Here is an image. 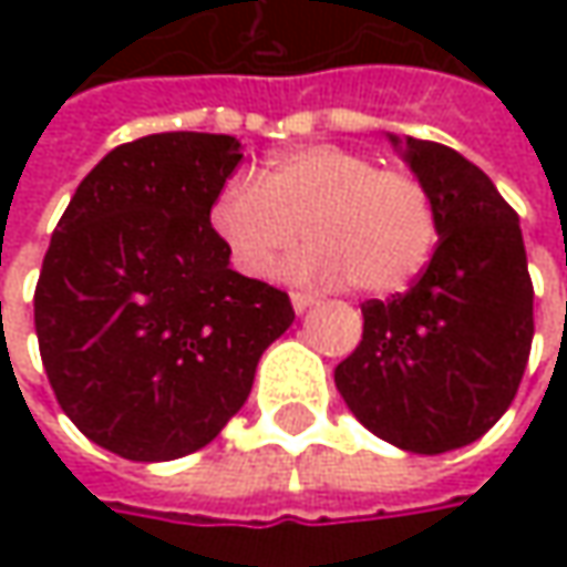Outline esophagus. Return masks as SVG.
Returning a JSON list of instances; mask_svg holds the SVG:
<instances>
[{
  "mask_svg": "<svg viewBox=\"0 0 567 567\" xmlns=\"http://www.w3.org/2000/svg\"><path fill=\"white\" fill-rule=\"evenodd\" d=\"M318 299L312 293H293V309L296 312H306L309 306H316Z\"/></svg>",
  "mask_w": 567,
  "mask_h": 567,
  "instance_id": "obj_1",
  "label": "esophagus"
}]
</instances>
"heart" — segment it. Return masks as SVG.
<instances>
[{"mask_svg": "<svg viewBox=\"0 0 567 567\" xmlns=\"http://www.w3.org/2000/svg\"><path fill=\"white\" fill-rule=\"evenodd\" d=\"M309 280H343L372 296L401 293L435 251L439 210L420 176L379 166L340 144L277 154L261 179H233L210 205V229L236 271L265 280L293 249Z\"/></svg>", "mask_w": 567, "mask_h": 567, "instance_id": "1", "label": "heart"}]
</instances>
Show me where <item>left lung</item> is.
I'll use <instances>...</instances> for the list:
<instances>
[{
  "instance_id": "8db88e82",
  "label": "left lung",
  "mask_w": 567,
  "mask_h": 567,
  "mask_svg": "<svg viewBox=\"0 0 567 567\" xmlns=\"http://www.w3.org/2000/svg\"><path fill=\"white\" fill-rule=\"evenodd\" d=\"M403 161L435 198L439 246L406 293L362 302L360 347L334 384L379 439L445 454L512 406L534 343V284L517 214L480 166L420 138L403 142Z\"/></svg>"
}]
</instances>
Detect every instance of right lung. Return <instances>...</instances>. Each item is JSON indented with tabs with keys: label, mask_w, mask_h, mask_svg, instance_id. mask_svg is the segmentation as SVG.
I'll use <instances>...</instances> for the list:
<instances>
[{
	"label": "right lung",
	"mask_w": 567,
	"mask_h": 567,
	"mask_svg": "<svg viewBox=\"0 0 567 567\" xmlns=\"http://www.w3.org/2000/svg\"><path fill=\"white\" fill-rule=\"evenodd\" d=\"M233 135L120 144L72 195L33 290L40 360L65 416L125 461H176L239 413L290 296L229 268L210 205Z\"/></svg>",
	"instance_id": "obj_1"
}]
</instances>
